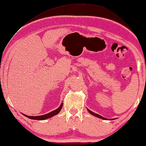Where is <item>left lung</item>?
Segmentation results:
<instances>
[{"label":"left lung","mask_w":146,"mask_h":146,"mask_svg":"<svg viewBox=\"0 0 146 146\" xmlns=\"http://www.w3.org/2000/svg\"><path fill=\"white\" fill-rule=\"evenodd\" d=\"M87 110H88V112L90 113V114H92V115H94V116H96V117H99V118H101V119H107L105 118V117H103V116H101V115H99V114H96V113L93 112H92V111L88 109V108H87Z\"/></svg>","instance_id":"left-lung-1"}]
</instances>
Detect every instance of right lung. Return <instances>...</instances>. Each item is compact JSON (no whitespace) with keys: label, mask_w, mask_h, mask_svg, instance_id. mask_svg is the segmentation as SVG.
<instances>
[{"label":"right lung","mask_w":146,"mask_h":146,"mask_svg":"<svg viewBox=\"0 0 146 146\" xmlns=\"http://www.w3.org/2000/svg\"><path fill=\"white\" fill-rule=\"evenodd\" d=\"M62 106H63V103H61L60 106H59L58 108H57V109L54 110L52 111V112H50L49 113H48L47 114H45V115H38V116H30V115H25L24 114H23V115H25V116H26L27 117H29V118L31 119H36V120H45V119H47L48 118H50V117H51L52 116H54V115H56L57 114H58V113L60 112V110L62 108Z\"/></svg>","instance_id":"1"}]
</instances>
